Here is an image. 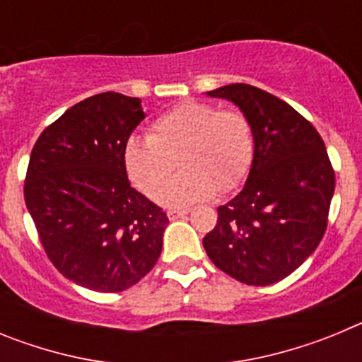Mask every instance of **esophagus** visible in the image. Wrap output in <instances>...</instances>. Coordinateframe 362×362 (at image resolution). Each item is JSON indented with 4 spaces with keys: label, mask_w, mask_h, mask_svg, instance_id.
Returning <instances> with one entry per match:
<instances>
[{
    "label": "esophagus",
    "mask_w": 362,
    "mask_h": 362,
    "mask_svg": "<svg viewBox=\"0 0 362 362\" xmlns=\"http://www.w3.org/2000/svg\"><path fill=\"white\" fill-rule=\"evenodd\" d=\"M190 212V209H170L168 210V219H179V217H185Z\"/></svg>",
    "instance_id": "esophagus-1"
}]
</instances>
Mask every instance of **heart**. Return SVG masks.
Listing matches in <instances>:
<instances>
[{
	"label": "heart",
	"mask_w": 362,
	"mask_h": 362,
	"mask_svg": "<svg viewBox=\"0 0 362 362\" xmlns=\"http://www.w3.org/2000/svg\"><path fill=\"white\" fill-rule=\"evenodd\" d=\"M184 170L166 189L173 159ZM254 159V132L241 112L217 110L203 101H185L150 124L148 137L132 136L123 146L130 181L166 206L209 201L217 190L232 192L245 181Z\"/></svg>",
	"instance_id": "heart-1"
}]
</instances>
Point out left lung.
<instances>
[{
  "label": "left lung",
  "mask_w": 362,
  "mask_h": 362,
  "mask_svg": "<svg viewBox=\"0 0 362 362\" xmlns=\"http://www.w3.org/2000/svg\"><path fill=\"white\" fill-rule=\"evenodd\" d=\"M206 94L241 108L254 132V159L243 190L217 209L204 250L233 279L274 284L325 235L335 188L328 152L308 119L257 86L233 83Z\"/></svg>",
  "instance_id": "1"
}]
</instances>
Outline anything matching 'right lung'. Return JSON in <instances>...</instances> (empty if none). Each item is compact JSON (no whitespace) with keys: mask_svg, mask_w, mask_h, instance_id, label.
<instances>
[{"mask_svg":"<svg viewBox=\"0 0 362 362\" xmlns=\"http://www.w3.org/2000/svg\"><path fill=\"white\" fill-rule=\"evenodd\" d=\"M145 119L141 99L103 92L70 107L32 148L25 203L66 279L123 292L158 263L168 217L130 187L123 146Z\"/></svg>","mask_w":362,"mask_h":362,"instance_id":"1","label":"right lung"}]
</instances>
